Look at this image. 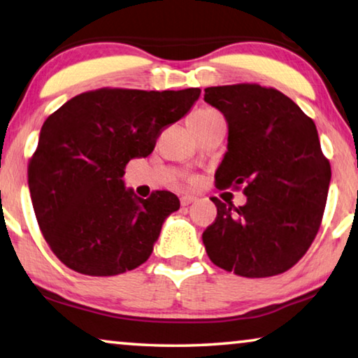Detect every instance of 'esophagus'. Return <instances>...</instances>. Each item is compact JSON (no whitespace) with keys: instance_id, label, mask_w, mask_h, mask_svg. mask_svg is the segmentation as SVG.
I'll return each mask as SVG.
<instances>
[{"instance_id":"esophagus-1","label":"esophagus","mask_w":358,"mask_h":358,"mask_svg":"<svg viewBox=\"0 0 358 358\" xmlns=\"http://www.w3.org/2000/svg\"><path fill=\"white\" fill-rule=\"evenodd\" d=\"M196 201V197H192V196H183L180 199V202H181V207H188V206H191L192 202Z\"/></svg>"}]
</instances>
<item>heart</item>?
Segmentation results:
<instances>
[{
    "label": "heart",
    "mask_w": 358,
    "mask_h": 358,
    "mask_svg": "<svg viewBox=\"0 0 358 358\" xmlns=\"http://www.w3.org/2000/svg\"><path fill=\"white\" fill-rule=\"evenodd\" d=\"M199 113H213L212 110H202V111H199Z\"/></svg>",
    "instance_id": "heart-1"
}]
</instances>
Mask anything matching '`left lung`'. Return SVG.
<instances>
[{
    "instance_id": "left-lung-1",
    "label": "left lung",
    "mask_w": 358,
    "mask_h": 358,
    "mask_svg": "<svg viewBox=\"0 0 358 358\" xmlns=\"http://www.w3.org/2000/svg\"><path fill=\"white\" fill-rule=\"evenodd\" d=\"M203 100L228 122L220 188L243 186L247 203L212 197L218 215L202 242L213 264L271 277L303 258L320 228L331 167L314 121L292 99L258 84L207 87Z\"/></svg>"
}]
</instances>
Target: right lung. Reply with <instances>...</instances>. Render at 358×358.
<instances>
[{
    "mask_svg": "<svg viewBox=\"0 0 358 358\" xmlns=\"http://www.w3.org/2000/svg\"><path fill=\"white\" fill-rule=\"evenodd\" d=\"M201 95L183 90L99 89L79 94L44 121L28 164V188L44 239L68 268L117 275L150 258L170 213V191L141 199L124 183L130 159L150 156L164 127Z\"/></svg>",
    "mask_w": 358,
    "mask_h": 358,
    "instance_id": "obj_1",
    "label": "right lung"
}]
</instances>
